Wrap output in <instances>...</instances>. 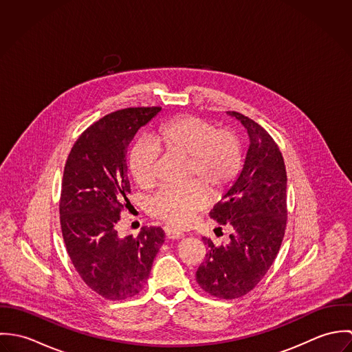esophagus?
Wrapping results in <instances>:
<instances>
[{
	"instance_id": "obj_1",
	"label": "esophagus",
	"mask_w": 352,
	"mask_h": 352,
	"mask_svg": "<svg viewBox=\"0 0 352 352\" xmlns=\"http://www.w3.org/2000/svg\"><path fill=\"white\" fill-rule=\"evenodd\" d=\"M165 234H166V237H168L169 240H177V239L184 237V234H183L182 232H177V230L170 229V228H166V229H165Z\"/></svg>"
}]
</instances>
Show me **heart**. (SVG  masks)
I'll list each match as a JSON object with an SVG mask.
<instances>
[{
	"label": "heart",
	"instance_id": "1",
	"mask_svg": "<svg viewBox=\"0 0 352 352\" xmlns=\"http://www.w3.org/2000/svg\"><path fill=\"white\" fill-rule=\"evenodd\" d=\"M161 151L188 158L191 177H197L212 194L226 190L243 165L241 145L233 131L217 130L206 119L186 115L160 127L153 141H138L130 151L129 168L141 188L154 184ZM208 203V192L198 184L186 188L166 187L151 198L148 210L172 226L186 228Z\"/></svg>",
	"mask_w": 352,
	"mask_h": 352
}]
</instances>
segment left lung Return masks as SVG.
Wrapping results in <instances>:
<instances>
[{
    "label": "left lung",
    "instance_id": "obj_1",
    "mask_svg": "<svg viewBox=\"0 0 352 352\" xmlns=\"http://www.w3.org/2000/svg\"><path fill=\"white\" fill-rule=\"evenodd\" d=\"M228 115L245 127L250 146L243 169L210 211L219 225L233 228L230 241L215 247L203 237L207 253L197 282L217 298L233 300L254 289L279 252L287 219V175L272 137L243 113Z\"/></svg>",
    "mask_w": 352,
    "mask_h": 352
}]
</instances>
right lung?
<instances>
[{"mask_svg": "<svg viewBox=\"0 0 352 352\" xmlns=\"http://www.w3.org/2000/svg\"><path fill=\"white\" fill-rule=\"evenodd\" d=\"M160 107L124 108L88 127L67 157L59 201L62 236L70 260L89 289L107 300L138 294L151 275L165 233L144 226L119 237L120 212L130 204L127 149Z\"/></svg>", "mask_w": 352, "mask_h": 352, "instance_id": "1", "label": "right lung"}]
</instances>
